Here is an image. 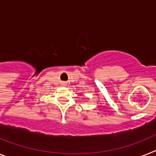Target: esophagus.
<instances>
[{"instance_id": "34e87169", "label": "esophagus", "mask_w": 156, "mask_h": 156, "mask_svg": "<svg viewBox=\"0 0 156 156\" xmlns=\"http://www.w3.org/2000/svg\"><path fill=\"white\" fill-rule=\"evenodd\" d=\"M62 85H66V83H65V82H63V83L62 84Z\"/></svg>"}]
</instances>
